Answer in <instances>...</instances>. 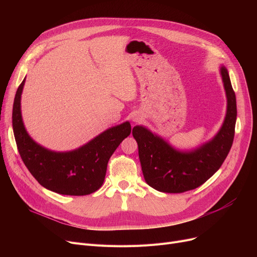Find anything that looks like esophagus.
<instances>
[{
  "label": "esophagus",
  "mask_w": 257,
  "mask_h": 257,
  "mask_svg": "<svg viewBox=\"0 0 257 257\" xmlns=\"http://www.w3.org/2000/svg\"><path fill=\"white\" fill-rule=\"evenodd\" d=\"M133 120H134V121H140V120H141V118H140V117H134V118H133Z\"/></svg>",
  "instance_id": "1"
}]
</instances>
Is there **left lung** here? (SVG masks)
Segmentation results:
<instances>
[{
    "label": "left lung",
    "mask_w": 257,
    "mask_h": 257,
    "mask_svg": "<svg viewBox=\"0 0 257 257\" xmlns=\"http://www.w3.org/2000/svg\"><path fill=\"white\" fill-rule=\"evenodd\" d=\"M221 75L227 96V113L221 130L209 143L191 152H180L142 126L132 129L145 180L156 191L177 194L195 190L223 165L234 139L236 99L226 67H221Z\"/></svg>",
    "instance_id": "1"
}]
</instances>
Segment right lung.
I'll list each match as a JSON object with an SVG mask.
<instances>
[{"instance_id": "right-lung-1", "label": "right lung", "mask_w": 257, "mask_h": 257, "mask_svg": "<svg viewBox=\"0 0 257 257\" xmlns=\"http://www.w3.org/2000/svg\"><path fill=\"white\" fill-rule=\"evenodd\" d=\"M25 79L20 84L12 109L13 133L25 166L40 185L61 195L85 196L102 186L108 160L118 145L131 132L126 123L112 127L78 150L65 153L49 151L37 145L25 130L21 114V94Z\"/></svg>"}]
</instances>
